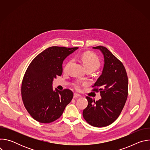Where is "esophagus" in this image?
I'll return each instance as SVG.
<instances>
[{"instance_id": "obj_1", "label": "esophagus", "mask_w": 150, "mask_h": 150, "mask_svg": "<svg viewBox=\"0 0 150 150\" xmlns=\"http://www.w3.org/2000/svg\"><path fill=\"white\" fill-rule=\"evenodd\" d=\"M81 97V95L76 94V93H74V98H79Z\"/></svg>"}]
</instances>
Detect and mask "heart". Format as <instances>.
Listing matches in <instances>:
<instances>
[{"label": "heart", "mask_w": 150, "mask_h": 150, "mask_svg": "<svg viewBox=\"0 0 150 150\" xmlns=\"http://www.w3.org/2000/svg\"><path fill=\"white\" fill-rule=\"evenodd\" d=\"M81 60L83 65L85 69H90L92 71L97 70L100 67V61L98 57L93 53H85L82 55ZM71 61H69L65 67V69H67ZM74 86L76 88L78 89L81 87V83L76 82L74 83Z\"/></svg>", "instance_id": "heart-1"}]
</instances>
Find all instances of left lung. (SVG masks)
Instances as JSON below:
<instances>
[{"label":"left lung","mask_w":150,"mask_h":150,"mask_svg":"<svg viewBox=\"0 0 150 150\" xmlns=\"http://www.w3.org/2000/svg\"><path fill=\"white\" fill-rule=\"evenodd\" d=\"M93 49L100 50L104 57L102 73L93 86L101 98L96 101L87 97L88 103L82 115L90 125L100 127L112 124L120 115L127 97L128 79L122 63L108 49L101 46Z\"/></svg>","instance_id":"1"}]
</instances>
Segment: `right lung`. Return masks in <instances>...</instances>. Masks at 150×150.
<instances>
[{
  "instance_id": "1",
  "label": "right lung",
  "mask_w": 150,
  "mask_h": 150,
  "mask_svg": "<svg viewBox=\"0 0 150 150\" xmlns=\"http://www.w3.org/2000/svg\"><path fill=\"white\" fill-rule=\"evenodd\" d=\"M78 47H50L37 55L24 75L21 95L28 112L35 120L51 123L59 119L73 98L68 89L53 90V81L63 72L62 64Z\"/></svg>"
}]
</instances>
